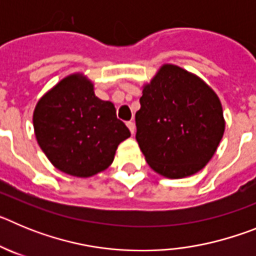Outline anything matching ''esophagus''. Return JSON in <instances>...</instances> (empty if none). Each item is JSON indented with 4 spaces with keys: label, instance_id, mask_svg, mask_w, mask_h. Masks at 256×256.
Instances as JSON below:
<instances>
[{
    "label": "esophagus",
    "instance_id": "34e87169",
    "mask_svg": "<svg viewBox=\"0 0 256 256\" xmlns=\"http://www.w3.org/2000/svg\"><path fill=\"white\" fill-rule=\"evenodd\" d=\"M126 126H128V128H130V133H132V134H134V132H136L134 123H133V122H128V123H126Z\"/></svg>",
    "mask_w": 256,
    "mask_h": 256
}]
</instances>
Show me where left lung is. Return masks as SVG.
I'll return each instance as SVG.
<instances>
[{
	"label": "left lung",
	"mask_w": 256,
	"mask_h": 256,
	"mask_svg": "<svg viewBox=\"0 0 256 256\" xmlns=\"http://www.w3.org/2000/svg\"><path fill=\"white\" fill-rule=\"evenodd\" d=\"M140 104L136 140L154 172L178 180L210 162L226 120L218 94L200 76L177 65H162L142 87Z\"/></svg>",
	"instance_id": "left-lung-1"
}]
</instances>
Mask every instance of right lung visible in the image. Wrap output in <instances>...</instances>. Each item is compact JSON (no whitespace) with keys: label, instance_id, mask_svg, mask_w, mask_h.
Segmentation results:
<instances>
[{"label":"right lung","instance_id":"1","mask_svg":"<svg viewBox=\"0 0 256 256\" xmlns=\"http://www.w3.org/2000/svg\"><path fill=\"white\" fill-rule=\"evenodd\" d=\"M33 126L40 148L58 170L79 178L108 169L130 136L114 104L94 94L83 73L65 76L38 100Z\"/></svg>","mask_w":256,"mask_h":256}]
</instances>
